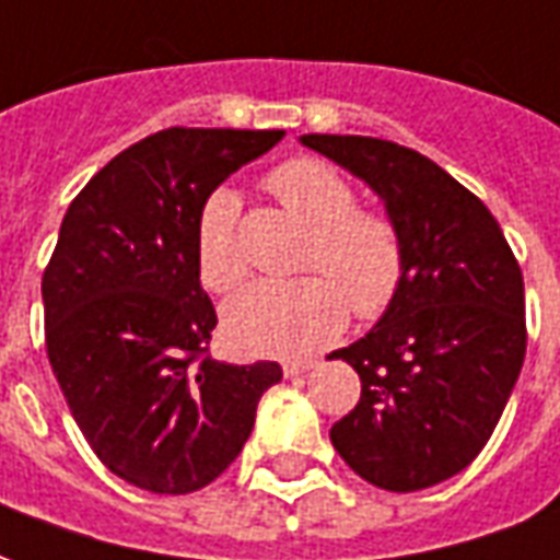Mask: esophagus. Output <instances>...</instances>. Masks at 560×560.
Returning a JSON list of instances; mask_svg holds the SVG:
<instances>
[{"label": "esophagus", "mask_w": 560, "mask_h": 560, "mask_svg": "<svg viewBox=\"0 0 560 560\" xmlns=\"http://www.w3.org/2000/svg\"><path fill=\"white\" fill-rule=\"evenodd\" d=\"M312 366H315V361H284L281 363V373L288 375V378H293V375L308 373Z\"/></svg>", "instance_id": "34e87169"}]
</instances>
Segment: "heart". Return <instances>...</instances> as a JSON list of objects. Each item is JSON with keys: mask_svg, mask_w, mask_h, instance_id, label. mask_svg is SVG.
<instances>
[{"mask_svg": "<svg viewBox=\"0 0 560 560\" xmlns=\"http://www.w3.org/2000/svg\"><path fill=\"white\" fill-rule=\"evenodd\" d=\"M267 190L312 230L296 281H257L224 308V334L245 354L303 358L334 342L348 320L385 315L406 279V245L397 224L358 209L346 178L315 158H293L267 175ZM194 257L202 288H240L248 264L240 248V202L214 190L199 206Z\"/></svg>", "mask_w": 560, "mask_h": 560, "instance_id": "heart-1", "label": "heart"}]
</instances>
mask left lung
I'll use <instances>...</instances> for the list:
<instances>
[{"label": "left lung", "instance_id": "8db88e82", "mask_svg": "<svg viewBox=\"0 0 560 560\" xmlns=\"http://www.w3.org/2000/svg\"><path fill=\"white\" fill-rule=\"evenodd\" d=\"M303 144L373 187L406 245L397 300L330 354L361 375V400L330 443L385 491L445 482L491 440L525 363L518 260L482 199L412 148L318 132Z\"/></svg>", "mask_w": 560, "mask_h": 560}]
</instances>
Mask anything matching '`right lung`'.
<instances>
[{
    "mask_svg": "<svg viewBox=\"0 0 560 560\" xmlns=\"http://www.w3.org/2000/svg\"><path fill=\"white\" fill-rule=\"evenodd\" d=\"M284 130L170 127L90 178L42 276L45 346L90 448L124 482L190 494L236 460L276 361L209 354L218 324L194 257L199 206Z\"/></svg>",
    "mask_w": 560,
    "mask_h": 560,
    "instance_id": "1",
    "label": "right lung"
}]
</instances>
